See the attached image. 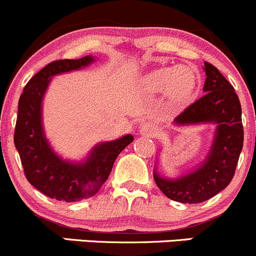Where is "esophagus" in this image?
I'll list each match as a JSON object with an SVG mask.
<instances>
[{
    "label": "esophagus",
    "instance_id": "esophagus-1",
    "mask_svg": "<svg viewBox=\"0 0 256 256\" xmlns=\"http://www.w3.org/2000/svg\"><path fill=\"white\" fill-rule=\"evenodd\" d=\"M142 132H143L144 134H148V136H156V128L155 127H152V126H150V124H148V123H144L143 126H142Z\"/></svg>",
    "mask_w": 256,
    "mask_h": 256
}]
</instances>
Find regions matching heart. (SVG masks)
Instances as JSON below:
<instances>
[{"instance_id":"b5f03b06","label":"heart","mask_w":256,"mask_h":256,"mask_svg":"<svg viewBox=\"0 0 256 256\" xmlns=\"http://www.w3.org/2000/svg\"><path fill=\"white\" fill-rule=\"evenodd\" d=\"M148 90L152 94L168 92L171 100L184 102L191 97L196 88V76L186 66L162 68L148 78Z\"/></svg>"}]
</instances>
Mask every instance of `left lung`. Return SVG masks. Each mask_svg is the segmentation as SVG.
<instances>
[{
  "instance_id": "1",
  "label": "left lung",
  "mask_w": 256,
  "mask_h": 256,
  "mask_svg": "<svg viewBox=\"0 0 256 256\" xmlns=\"http://www.w3.org/2000/svg\"><path fill=\"white\" fill-rule=\"evenodd\" d=\"M204 94L174 120L178 126L217 124L206 160L178 178H165L154 170V180L165 196L181 204H200L230 184L243 149L244 130L238 94L220 70L204 62Z\"/></svg>"
}]
</instances>
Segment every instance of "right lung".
Masks as SVG:
<instances>
[{
    "label": "right lung",
    "instance_id": "add662e5",
    "mask_svg": "<svg viewBox=\"0 0 256 256\" xmlns=\"http://www.w3.org/2000/svg\"><path fill=\"white\" fill-rule=\"evenodd\" d=\"M92 56L55 60L28 81L18 102L14 146L27 180L36 190L58 201L75 202L90 198L108 178L113 164L126 146L133 142L127 134L112 142L97 144L88 159L72 162L60 158L46 138L42 120V104L52 76L78 70L94 62Z\"/></svg>",
    "mask_w": 256,
    "mask_h": 256
}]
</instances>
